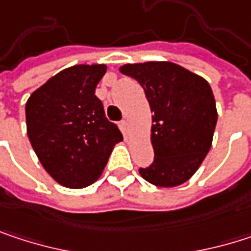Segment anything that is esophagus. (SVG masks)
<instances>
[{"mask_svg":"<svg viewBox=\"0 0 251 251\" xmlns=\"http://www.w3.org/2000/svg\"><path fill=\"white\" fill-rule=\"evenodd\" d=\"M121 126H122V130H124V133H129V124H127V121L126 119H124L122 122H121Z\"/></svg>","mask_w":251,"mask_h":251,"instance_id":"esophagus-1","label":"esophagus"}]
</instances>
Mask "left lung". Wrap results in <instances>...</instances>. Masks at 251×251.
I'll return each mask as SVG.
<instances>
[{
    "label": "left lung",
    "mask_w": 251,
    "mask_h": 251,
    "mask_svg": "<svg viewBox=\"0 0 251 251\" xmlns=\"http://www.w3.org/2000/svg\"><path fill=\"white\" fill-rule=\"evenodd\" d=\"M121 73L142 85L152 113L154 161L141 176L160 187L187 181L212 144L218 115L211 85L173 62L127 64Z\"/></svg>",
    "instance_id": "8db88e82"
}]
</instances>
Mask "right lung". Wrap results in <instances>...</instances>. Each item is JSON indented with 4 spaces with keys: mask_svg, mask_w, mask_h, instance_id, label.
I'll return each mask as SVG.
<instances>
[{
    "mask_svg": "<svg viewBox=\"0 0 251 251\" xmlns=\"http://www.w3.org/2000/svg\"><path fill=\"white\" fill-rule=\"evenodd\" d=\"M104 73L106 65H74L48 79L25 103L27 135L39 161L70 189L94 183L124 139L94 94Z\"/></svg>",
    "mask_w": 251,
    "mask_h": 251,
    "instance_id": "1",
    "label": "right lung"
}]
</instances>
